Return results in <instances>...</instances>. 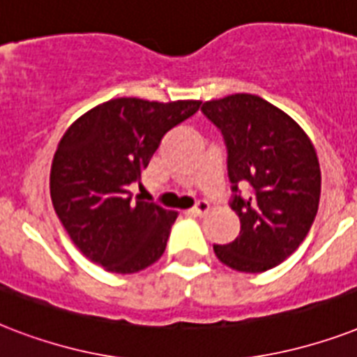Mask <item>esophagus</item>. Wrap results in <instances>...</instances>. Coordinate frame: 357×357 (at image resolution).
<instances>
[{"mask_svg": "<svg viewBox=\"0 0 357 357\" xmlns=\"http://www.w3.org/2000/svg\"><path fill=\"white\" fill-rule=\"evenodd\" d=\"M190 213H192L195 217H204V215L209 213V204H207V202H198V204L190 209Z\"/></svg>", "mask_w": 357, "mask_h": 357, "instance_id": "1", "label": "esophagus"}]
</instances>
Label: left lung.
I'll return each mask as SVG.
<instances>
[{"instance_id": "obj_1", "label": "left lung", "mask_w": 357, "mask_h": 357, "mask_svg": "<svg viewBox=\"0 0 357 357\" xmlns=\"http://www.w3.org/2000/svg\"><path fill=\"white\" fill-rule=\"evenodd\" d=\"M202 113L224 137L229 207L241 220L235 241L213 250L234 271H268L298 248L315 220L321 198L315 148L291 116L254 94L206 102ZM243 186L249 187L244 195Z\"/></svg>"}]
</instances>
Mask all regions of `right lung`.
<instances>
[{
	"mask_svg": "<svg viewBox=\"0 0 357 357\" xmlns=\"http://www.w3.org/2000/svg\"><path fill=\"white\" fill-rule=\"evenodd\" d=\"M202 102L111 100L83 114L59 142L50 190L59 220L85 257L116 274L155 263L176 215L129 192L162 137Z\"/></svg>",
	"mask_w": 357,
	"mask_h": 357,
	"instance_id": "add662e5",
	"label": "right lung"
}]
</instances>
